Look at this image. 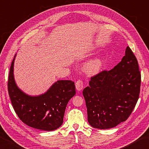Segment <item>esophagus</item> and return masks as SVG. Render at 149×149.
Returning <instances> with one entry per match:
<instances>
[{
  "label": "esophagus",
  "instance_id": "esophagus-1",
  "mask_svg": "<svg viewBox=\"0 0 149 149\" xmlns=\"http://www.w3.org/2000/svg\"><path fill=\"white\" fill-rule=\"evenodd\" d=\"M75 87L78 91H80L83 88V81L82 80H77L75 83Z\"/></svg>",
  "mask_w": 149,
  "mask_h": 149
}]
</instances>
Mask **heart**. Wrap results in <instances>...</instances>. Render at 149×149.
<instances>
[{
	"instance_id": "heart-1",
	"label": "heart",
	"mask_w": 149,
	"mask_h": 149,
	"mask_svg": "<svg viewBox=\"0 0 149 149\" xmlns=\"http://www.w3.org/2000/svg\"><path fill=\"white\" fill-rule=\"evenodd\" d=\"M103 61L101 59H94L88 61L84 65V70L87 74H94L100 70L102 66H103Z\"/></svg>"
}]
</instances>
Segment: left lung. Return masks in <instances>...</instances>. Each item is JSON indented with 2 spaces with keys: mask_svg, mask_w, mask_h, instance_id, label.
Segmentation results:
<instances>
[{
  "mask_svg": "<svg viewBox=\"0 0 149 149\" xmlns=\"http://www.w3.org/2000/svg\"><path fill=\"white\" fill-rule=\"evenodd\" d=\"M140 86L138 60L127 46L117 65L91 77L89 86L83 90L89 124L108 129L126 121L138 100Z\"/></svg>",
  "mask_w": 149,
  "mask_h": 149,
  "instance_id": "left-lung-1",
  "label": "left lung"
}]
</instances>
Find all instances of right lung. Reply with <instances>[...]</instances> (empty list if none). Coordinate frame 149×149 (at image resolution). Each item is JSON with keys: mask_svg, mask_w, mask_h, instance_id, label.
<instances>
[{"mask_svg": "<svg viewBox=\"0 0 149 149\" xmlns=\"http://www.w3.org/2000/svg\"><path fill=\"white\" fill-rule=\"evenodd\" d=\"M15 57L11 62L8 81V94L15 112L20 120L29 127L46 131L58 129L63 123L67 104L75 94L74 82L58 81L45 94L39 96L26 95L15 83Z\"/></svg>", "mask_w": 149, "mask_h": 149, "instance_id": "right-lung-1", "label": "right lung"}]
</instances>
